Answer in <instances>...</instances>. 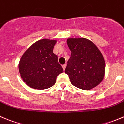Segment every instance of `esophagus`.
I'll use <instances>...</instances> for the list:
<instances>
[{"instance_id": "1", "label": "esophagus", "mask_w": 124, "mask_h": 124, "mask_svg": "<svg viewBox=\"0 0 124 124\" xmlns=\"http://www.w3.org/2000/svg\"><path fill=\"white\" fill-rule=\"evenodd\" d=\"M66 65H66V64H63V65H62V68H63V70H64L65 69V68H66Z\"/></svg>"}]
</instances>
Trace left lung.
<instances>
[{
    "label": "left lung",
    "instance_id": "obj_1",
    "mask_svg": "<svg viewBox=\"0 0 124 124\" xmlns=\"http://www.w3.org/2000/svg\"><path fill=\"white\" fill-rule=\"evenodd\" d=\"M67 44L71 54L65 73L71 83L84 90L99 85L104 79L105 63L98 47L85 38L68 39Z\"/></svg>",
    "mask_w": 124,
    "mask_h": 124
}]
</instances>
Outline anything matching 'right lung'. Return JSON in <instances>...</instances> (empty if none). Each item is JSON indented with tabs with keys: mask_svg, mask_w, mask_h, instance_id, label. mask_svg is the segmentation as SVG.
<instances>
[{
	"mask_svg": "<svg viewBox=\"0 0 124 124\" xmlns=\"http://www.w3.org/2000/svg\"><path fill=\"white\" fill-rule=\"evenodd\" d=\"M56 40L44 39L30 46L19 64L22 79L32 88L45 90L53 86L56 78L63 73L58 57L54 53Z\"/></svg>",
	"mask_w": 124,
	"mask_h": 124,
	"instance_id": "add662e5",
	"label": "right lung"
}]
</instances>
